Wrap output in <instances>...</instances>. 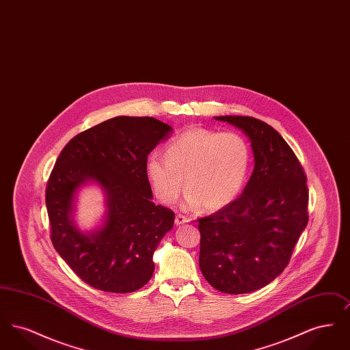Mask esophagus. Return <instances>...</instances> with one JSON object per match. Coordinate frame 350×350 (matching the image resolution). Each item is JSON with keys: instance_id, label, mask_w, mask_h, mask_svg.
<instances>
[{"instance_id": "obj_1", "label": "esophagus", "mask_w": 350, "mask_h": 350, "mask_svg": "<svg viewBox=\"0 0 350 350\" xmlns=\"http://www.w3.org/2000/svg\"><path fill=\"white\" fill-rule=\"evenodd\" d=\"M189 221V217H183L181 214H178L176 219H174V223L177 224V226H181V224H185V223H187Z\"/></svg>"}]
</instances>
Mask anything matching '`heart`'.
Masks as SVG:
<instances>
[{
    "instance_id": "1",
    "label": "heart",
    "mask_w": 350,
    "mask_h": 350,
    "mask_svg": "<svg viewBox=\"0 0 350 350\" xmlns=\"http://www.w3.org/2000/svg\"><path fill=\"white\" fill-rule=\"evenodd\" d=\"M250 165L248 142L236 131L219 133L191 127L167 146V157L157 153L147 160V176L154 196L173 203L185 189V206L217 211L241 191Z\"/></svg>"
}]
</instances>
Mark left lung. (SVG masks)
Instances as JSON below:
<instances>
[{
  "instance_id": "8db88e82",
  "label": "left lung",
  "mask_w": 350,
  "mask_h": 350,
  "mask_svg": "<svg viewBox=\"0 0 350 350\" xmlns=\"http://www.w3.org/2000/svg\"><path fill=\"white\" fill-rule=\"evenodd\" d=\"M250 137L254 169L243 194L198 219L200 267L214 288L247 294L287 267L308 221L307 177L282 136L252 117H215Z\"/></svg>"
}]
</instances>
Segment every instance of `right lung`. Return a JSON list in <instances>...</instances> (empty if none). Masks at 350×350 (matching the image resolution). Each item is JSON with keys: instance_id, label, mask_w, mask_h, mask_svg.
Instances as JSON below:
<instances>
[{"instance_id": "1", "label": "right lung", "mask_w": 350, "mask_h": 350, "mask_svg": "<svg viewBox=\"0 0 350 350\" xmlns=\"http://www.w3.org/2000/svg\"><path fill=\"white\" fill-rule=\"evenodd\" d=\"M172 127L152 117H117L76 135L60 152L46 189L51 240L83 280L106 293H133L154 270L153 252L173 228L174 213L152 202L147 160ZM105 191L104 227L81 233L72 220L77 189Z\"/></svg>"}]
</instances>
